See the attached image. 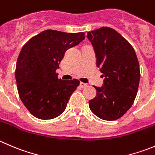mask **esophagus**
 <instances>
[{
	"mask_svg": "<svg viewBox=\"0 0 155 155\" xmlns=\"http://www.w3.org/2000/svg\"><path fill=\"white\" fill-rule=\"evenodd\" d=\"M80 85V87H82V88H84V87H86L87 86V84L84 83V82H80V85Z\"/></svg>",
	"mask_w": 155,
	"mask_h": 155,
	"instance_id": "34e87169",
	"label": "esophagus"
}]
</instances>
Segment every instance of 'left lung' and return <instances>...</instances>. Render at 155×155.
<instances>
[{
	"mask_svg": "<svg viewBox=\"0 0 155 155\" xmlns=\"http://www.w3.org/2000/svg\"><path fill=\"white\" fill-rule=\"evenodd\" d=\"M87 37L94 48L97 66L105 77L103 87L94 86L97 94L89 101V108L101 119H118L133 105L138 91L140 70L135 50L109 27L89 31Z\"/></svg>",
	"mask_w": 155,
	"mask_h": 155,
	"instance_id": "left-lung-1",
	"label": "left lung"
}]
</instances>
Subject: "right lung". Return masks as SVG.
<instances>
[{
    "instance_id": "add662e5",
    "label": "right lung",
    "mask_w": 155,
    "mask_h": 155,
    "mask_svg": "<svg viewBox=\"0 0 155 155\" xmlns=\"http://www.w3.org/2000/svg\"><path fill=\"white\" fill-rule=\"evenodd\" d=\"M85 38L84 32L46 30L23 46L17 59L15 80L20 99L34 117L52 119L65 110L80 82L61 80L56 70L66 50Z\"/></svg>"
}]
</instances>
